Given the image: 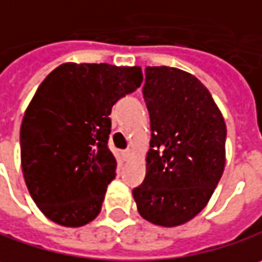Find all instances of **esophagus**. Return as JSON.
Returning <instances> with one entry per match:
<instances>
[{
    "instance_id": "esophagus-1",
    "label": "esophagus",
    "mask_w": 262,
    "mask_h": 262,
    "mask_svg": "<svg viewBox=\"0 0 262 262\" xmlns=\"http://www.w3.org/2000/svg\"><path fill=\"white\" fill-rule=\"evenodd\" d=\"M121 156H123V160H127L130 157V151L129 149H124V151H121Z\"/></svg>"
}]
</instances>
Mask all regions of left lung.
<instances>
[{"label": "left lung", "instance_id": "left-lung-1", "mask_svg": "<svg viewBox=\"0 0 262 262\" xmlns=\"http://www.w3.org/2000/svg\"><path fill=\"white\" fill-rule=\"evenodd\" d=\"M142 93L151 141L133 197L146 221L177 227L208 205L223 177L225 123L208 89L185 71L146 67Z\"/></svg>", "mask_w": 262, "mask_h": 262}]
</instances>
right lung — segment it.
Listing matches in <instances>:
<instances>
[{
	"label": "right lung",
	"mask_w": 262,
	"mask_h": 262,
	"mask_svg": "<svg viewBox=\"0 0 262 262\" xmlns=\"http://www.w3.org/2000/svg\"><path fill=\"white\" fill-rule=\"evenodd\" d=\"M142 80L139 67L63 63L37 89L20 126V159L31 197L53 223L81 227L98 216L117 169L110 114Z\"/></svg>",
	"instance_id": "right-lung-1"
}]
</instances>
